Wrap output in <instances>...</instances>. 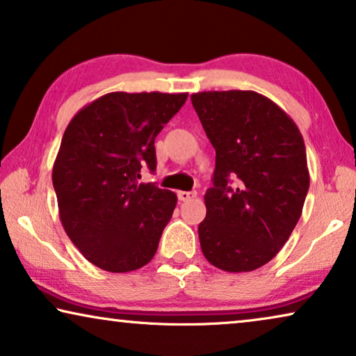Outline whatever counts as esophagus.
I'll return each mask as SVG.
<instances>
[{
	"label": "esophagus",
	"instance_id": "1",
	"mask_svg": "<svg viewBox=\"0 0 356 356\" xmlns=\"http://www.w3.org/2000/svg\"><path fill=\"white\" fill-rule=\"evenodd\" d=\"M197 196L196 191H178V199L179 201H191Z\"/></svg>",
	"mask_w": 356,
	"mask_h": 356
}]
</instances>
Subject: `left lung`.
Masks as SVG:
<instances>
[{
  "mask_svg": "<svg viewBox=\"0 0 356 356\" xmlns=\"http://www.w3.org/2000/svg\"><path fill=\"white\" fill-rule=\"evenodd\" d=\"M194 110L216 149L212 188L199 223L202 254L227 272L259 269L298 223L309 188L295 121L252 90L199 92Z\"/></svg>",
  "mask_w": 356,
  "mask_h": 356,
  "instance_id": "8db88e82",
  "label": "left lung"
}]
</instances>
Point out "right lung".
Returning a JSON list of instances; mask_svg holds the SVG:
<instances>
[{
    "instance_id": "obj_1",
    "label": "right lung",
    "mask_w": 356,
    "mask_h": 356,
    "mask_svg": "<svg viewBox=\"0 0 356 356\" xmlns=\"http://www.w3.org/2000/svg\"><path fill=\"white\" fill-rule=\"evenodd\" d=\"M186 99L111 92L67 124L53 165V188L67 236L100 269H140L157 251L177 194L140 183V168L155 172V138Z\"/></svg>"
}]
</instances>
